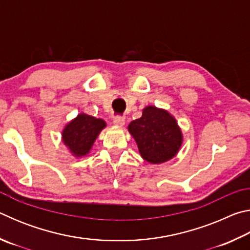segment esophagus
Here are the masks:
<instances>
[{
  "label": "esophagus",
  "mask_w": 250,
  "mask_h": 250,
  "mask_svg": "<svg viewBox=\"0 0 250 250\" xmlns=\"http://www.w3.org/2000/svg\"><path fill=\"white\" fill-rule=\"evenodd\" d=\"M113 125H117V126H124L125 125V119L120 116L116 117L115 119H113Z\"/></svg>",
  "instance_id": "1"
}]
</instances>
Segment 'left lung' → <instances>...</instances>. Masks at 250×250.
<instances>
[{"mask_svg":"<svg viewBox=\"0 0 250 250\" xmlns=\"http://www.w3.org/2000/svg\"><path fill=\"white\" fill-rule=\"evenodd\" d=\"M128 130L137 142L142 159L152 164L174 158L183 143V134L175 118L154 105H146L141 118L130 122Z\"/></svg>","mask_w":250,"mask_h":250,"instance_id":"obj_1","label":"left lung"}]
</instances>
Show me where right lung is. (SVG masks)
I'll return each mask as SVG.
<instances>
[{
  "label": "right lung",
  "mask_w": 250,
  "mask_h": 250,
  "mask_svg": "<svg viewBox=\"0 0 250 250\" xmlns=\"http://www.w3.org/2000/svg\"><path fill=\"white\" fill-rule=\"evenodd\" d=\"M105 125L104 120L82 112L65 125L62 140L71 154L76 158H83L89 153L96 139Z\"/></svg>",
  "instance_id": "add662e5"
}]
</instances>
